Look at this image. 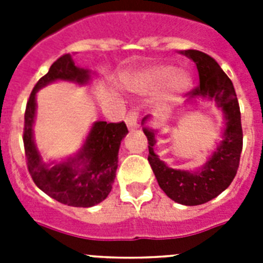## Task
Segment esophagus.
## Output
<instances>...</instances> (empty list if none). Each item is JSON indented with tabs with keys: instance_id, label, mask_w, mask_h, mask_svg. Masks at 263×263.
<instances>
[{
	"instance_id": "obj_1",
	"label": "esophagus",
	"mask_w": 263,
	"mask_h": 263,
	"mask_svg": "<svg viewBox=\"0 0 263 263\" xmlns=\"http://www.w3.org/2000/svg\"><path fill=\"white\" fill-rule=\"evenodd\" d=\"M125 122H126L127 127L130 130H136L138 129V117H137V113L134 110L129 111V115L125 118Z\"/></svg>"
}]
</instances>
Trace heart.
<instances>
[{
  "mask_svg": "<svg viewBox=\"0 0 263 263\" xmlns=\"http://www.w3.org/2000/svg\"><path fill=\"white\" fill-rule=\"evenodd\" d=\"M164 83H167L170 96H178L191 87L192 78L184 69L174 71L173 67L159 66L141 73L132 81L130 88L139 95H148L157 92Z\"/></svg>",
  "mask_w": 263,
  "mask_h": 263,
  "instance_id": "heart-1",
  "label": "heart"
}]
</instances>
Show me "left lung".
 <instances>
[{
  "label": "left lung",
  "mask_w": 263,
  "mask_h": 263,
  "mask_svg": "<svg viewBox=\"0 0 263 263\" xmlns=\"http://www.w3.org/2000/svg\"><path fill=\"white\" fill-rule=\"evenodd\" d=\"M180 53L194 60L200 80V84L188 93V103L194 104L199 99L215 101L225 121L221 141L200 168L188 171L171 168L155 154V137L159 129L146 125L152 120L150 116L143 117L142 129L148 141L147 159L159 187L175 203L200 205L225 191L236 176L242 152L241 113L233 83L213 58L197 50L180 51Z\"/></svg>",
  "instance_id": "8db88e82"
}]
</instances>
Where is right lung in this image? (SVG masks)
<instances>
[{
	"mask_svg": "<svg viewBox=\"0 0 263 263\" xmlns=\"http://www.w3.org/2000/svg\"><path fill=\"white\" fill-rule=\"evenodd\" d=\"M95 72L78 67L69 53L53 63L32 89L25 111L23 145L32 180L48 196L69 206H93L108 197L118 167L121 141L127 134L125 122L96 121L73 157L46 163L34 141L36 92L55 81L87 85Z\"/></svg>",
	"mask_w": 263,
	"mask_h": 263,
	"instance_id": "1",
	"label": "right lung"
}]
</instances>
